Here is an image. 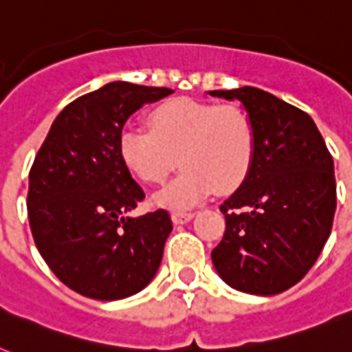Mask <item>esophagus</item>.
<instances>
[{
	"instance_id": "34e87169",
	"label": "esophagus",
	"mask_w": 352,
	"mask_h": 352,
	"mask_svg": "<svg viewBox=\"0 0 352 352\" xmlns=\"http://www.w3.org/2000/svg\"><path fill=\"white\" fill-rule=\"evenodd\" d=\"M193 219L192 212H173L171 214V221L175 223V225H184L188 221Z\"/></svg>"
}]
</instances>
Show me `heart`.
Masks as SVG:
<instances>
[{
	"label": "heart",
	"instance_id": "heart-1",
	"mask_svg": "<svg viewBox=\"0 0 352 352\" xmlns=\"http://www.w3.org/2000/svg\"><path fill=\"white\" fill-rule=\"evenodd\" d=\"M149 129L126 127L118 153L127 170L146 184H162L182 171L157 201L168 208H190L210 193L234 192L250 173L256 131L241 107L193 98H173L149 113Z\"/></svg>",
	"mask_w": 352,
	"mask_h": 352
}]
</instances>
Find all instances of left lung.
<instances>
[{"label":"left lung","mask_w":352,"mask_h":352,"mask_svg":"<svg viewBox=\"0 0 352 352\" xmlns=\"http://www.w3.org/2000/svg\"><path fill=\"white\" fill-rule=\"evenodd\" d=\"M239 100L256 131V155L239 190L221 204L226 230L212 261L232 289L274 296L316 263L336 212L333 157L305 111L257 87L210 91Z\"/></svg>","instance_id":"1"}]
</instances>
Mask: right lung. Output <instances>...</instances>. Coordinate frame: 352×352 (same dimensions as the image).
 <instances>
[{
    "label": "right lung",
    "mask_w": 352,
    "mask_h": 352,
    "mask_svg": "<svg viewBox=\"0 0 352 352\" xmlns=\"http://www.w3.org/2000/svg\"><path fill=\"white\" fill-rule=\"evenodd\" d=\"M168 87L111 82L80 96L52 122L29 173L30 232L52 272L100 301L140 292L155 278L170 214L127 217L144 199L118 153L122 127Z\"/></svg>",
    "instance_id": "obj_1"
}]
</instances>
